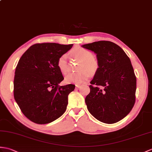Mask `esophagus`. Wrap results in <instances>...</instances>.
I'll return each mask as SVG.
<instances>
[{
	"mask_svg": "<svg viewBox=\"0 0 152 152\" xmlns=\"http://www.w3.org/2000/svg\"><path fill=\"white\" fill-rule=\"evenodd\" d=\"M80 87L81 86H80V85H76V89H79Z\"/></svg>",
	"mask_w": 152,
	"mask_h": 152,
	"instance_id": "34e87169",
	"label": "esophagus"
}]
</instances>
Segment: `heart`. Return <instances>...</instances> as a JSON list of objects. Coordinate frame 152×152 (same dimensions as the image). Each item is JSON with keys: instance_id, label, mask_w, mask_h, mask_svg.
Segmentation results:
<instances>
[{"instance_id": "1", "label": "heart", "mask_w": 152, "mask_h": 152, "mask_svg": "<svg viewBox=\"0 0 152 152\" xmlns=\"http://www.w3.org/2000/svg\"><path fill=\"white\" fill-rule=\"evenodd\" d=\"M72 54L81 60L77 68V70L80 71L68 74L65 77V82L66 83L81 84L89 79V73L91 75H94L96 72L98 67V61L93 56L92 52L82 47L75 48L72 50ZM57 66L61 73L65 74L68 72L67 57L65 54L59 56L57 61Z\"/></svg>"}]
</instances>
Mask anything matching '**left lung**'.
<instances>
[{
  "label": "left lung",
  "instance_id": "8db88e82",
  "mask_svg": "<svg viewBox=\"0 0 152 152\" xmlns=\"http://www.w3.org/2000/svg\"><path fill=\"white\" fill-rule=\"evenodd\" d=\"M82 47L96 54L98 64L86 98L88 110L102 122H117L129 114L135 102L137 80L131 61L111 41H96Z\"/></svg>",
  "mask_w": 152,
  "mask_h": 152
}]
</instances>
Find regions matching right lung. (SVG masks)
I'll return each mask as SVG.
<instances>
[{
  "label": "right lung",
  "mask_w": 152,
  "mask_h": 152,
  "mask_svg": "<svg viewBox=\"0 0 152 152\" xmlns=\"http://www.w3.org/2000/svg\"><path fill=\"white\" fill-rule=\"evenodd\" d=\"M72 45L37 43L20 58L14 77V98L24 115L33 122L48 124L66 111L68 95L75 86H59L64 77L57 61Z\"/></svg>",
  "instance_id": "add662e5"
}]
</instances>
